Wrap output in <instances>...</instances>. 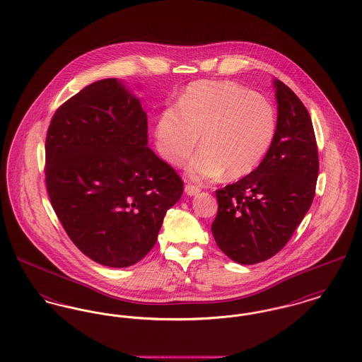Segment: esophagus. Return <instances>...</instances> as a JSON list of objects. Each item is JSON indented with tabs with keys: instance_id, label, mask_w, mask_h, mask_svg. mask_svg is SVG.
Instances as JSON below:
<instances>
[{
	"instance_id": "esophagus-1",
	"label": "esophagus",
	"mask_w": 362,
	"mask_h": 362,
	"mask_svg": "<svg viewBox=\"0 0 362 362\" xmlns=\"http://www.w3.org/2000/svg\"><path fill=\"white\" fill-rule=\"evenodd\" d=\"M185 191H186V194L189 195V197H192V195H197L199 191H201V187H198V186H195V185H186V187H185Z\"/></svg>"
}]
</instances>
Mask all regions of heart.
Instances as JSON below:
<instances>
[{"label":"heart","instance_id":"heart-1","mask_svg":"<svg viewBox=\"0 0 362 362\" xmlns=\"http://www.w3.org/2000/svg\"><path fill=\"white\" fill-rule=\"evenodd\" d=\"M276 114L258 93L230 81H197L187 86L176 108L157 118V152L173 165H182L198 144L187 165L189 177L209 182L225 173L239 179L252 173L273 145Z\"/></svg>","mask_w":362,"mask_h":362}]
</instances>
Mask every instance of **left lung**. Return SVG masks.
<instances>
[{"label": "left lung", "mask_w": 362, "mask_h": 362, "mask_svg": "<svg viewBox=\"0 0 362 362\" xmlns=\"http://www.w3.org/2000/svg\"><path fill=\"white\" fill-rule=\"evenodd\" d=\"M276 134L255 171L217 189L213 238L226 257L255 264L279 252L310 210L319 175L310 112L296 93L274 80Z\"/></svg>", "instance_id": "obj_1"}]
</instances>
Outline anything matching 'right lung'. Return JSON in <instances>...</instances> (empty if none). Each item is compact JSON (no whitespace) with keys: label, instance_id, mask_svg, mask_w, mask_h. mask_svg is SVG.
I'll list each match as a JSON object with an SVG mask.
<instances>
[{"label":"right lung","instance_id":"add662e5","mask_svg":"<svg viewBox=\"0 0 362 362\" xmlns=\"http://www.w3.org/2000/svg\"><path fill=\"white\" fill-rule=\"evenodd\" d=\"M46 187L71 241L88 258L129 267L156 244L183 180L148 148V118L115 78L86 86L54 114Z\"/></svg>","mask_w":362,"mask_h":362}]
</instances>
